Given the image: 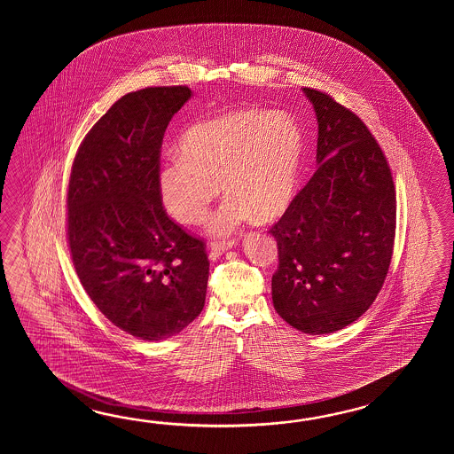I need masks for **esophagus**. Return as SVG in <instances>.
Segmentation results:
<instances>
[{
    "label": "esophagus",
    "instance_id": "obj_1",
    "mask_svg": "<svg viewBox=\"0 0 454 454\" xmlns=\"http://www.w3.org/2000/svg\"><path fill=\"white\" fill-rule=\"evenodd\" d=\"M235 245V240H215L211 243V251L215 256L223 254V251L231 250V247Z\"/></svg>",
    "mask_w": 454,
    "mask_h": 454
}]
</instances>
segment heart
Masks as SVG:
<instances>
[{"mask_svg": "<svg viewBox=\"0 0 454 454\" xmlns=\"http://www.w3.org/2000/svg\"><path fill=\"white\" fill-rule=\"evenodd\" d=\"M178 155L157 175L165 211L196 225L209 214L219 182L227 194L211 231L227 235L250 221H272L289 209L299 178L303 131L284 112L245 108L198 121L184 131Z\"/></svg>", "mask_w": 454, "mask_h": 454, "instance_id": "heart-1", "label": "heart"}]
</instances>
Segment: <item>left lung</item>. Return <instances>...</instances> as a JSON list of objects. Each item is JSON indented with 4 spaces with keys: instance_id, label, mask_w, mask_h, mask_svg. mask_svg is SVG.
Instances as JSON below:
<instances>
[{
    "instance_id": "left-lung-1",
    "label": "left lung",
    "mask_w": 454,
    "mask_h": 454,
    "mask_svg": "<svg viewBox=\"0 0 454 454\" xmlns=\"http://www.w3.org/2000/svg\"><path fill=\"white\" fill-rule=\"evenodd\" d=\"M318 120V170L270 229L279 266L272 303L307 334H329L360 318L391 264L395 192L377 139L352 110L311 87Z\"/></svg>"
}]
</instances>
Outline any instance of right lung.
Returning a JSON list of instances; mask_svg holds the SVG:
<instances>
[{
	"instance_id": "add662e5",
	"label": "right lung",
	"mask_w": 454,
	"mask_h": 454,
	"mask_svg": "<svg viewBox=\"0 0 454 454\" xmlns=\"http://www.w3.org/2000/svg\"><path fill=\"white\" fill-rule=\"evenodd\" d=\"M190 97L188 86L121 97L82 139L69 175L77 278L106 319L145 340L178 334L206 300V243L167 215L157 188L165 129Z\"/></svg>"
}]
</instances>
